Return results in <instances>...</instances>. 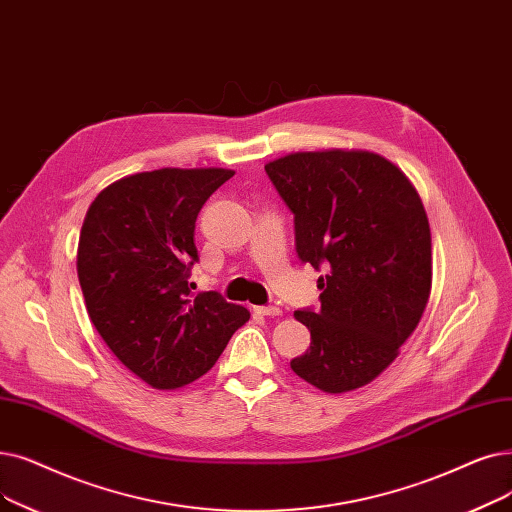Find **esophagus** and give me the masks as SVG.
<instances>
[{"mask_svg":"<svg viewBox=\"0 0 512 512\" xmlns=\"http://www.w3.org/2000/svg\"><path fill=\"white\" fill-rule=\"evenodd\" d=\"M255 314H259V316H280L282 309L276 307V305H261V307H255Z\"/></svg>","mask_w":512,"mask_h":512,"instance_id":"obj_1","label":"esophagus"}]
</instances>
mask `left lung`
<instances>
[{
	"mask_svg": "<svg viewBox=\"0 0 512 512\" xmlns=\"http://www.w3.org/2000/svg\"><path fill=\"white\" fill-rule=\"evenodd\" d=\"M265 173L295 215V247L318 278L320 309H297L309 349L291 362L326 393L372 383L418 326L431 295V230L416 188L368 150L293 152Z\"/></svg>",
	"mask_w": 512,
	"mask_h": 512,
	"instance_id": "left-lung-1",
	"label": "left lung"
}]
</instances>
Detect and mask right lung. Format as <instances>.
Here are the masks:
<instances>
[{"label": "right lung", "instance_id": "right-lung-1", "mask_svg": "<svg viewBox=\"0 0 512 512\" xmlns=\"http://www.w3.org/2000/svg\"><path fill=\"white\" fill-rule=\"evenodd\" d=\"M232 169H157L106 186L87 209L77 276L87 314L119 362L154 389L213 368L249 309L192 293L196 217Z\"/></svg>", "mask_w": 512, "mask_h": 512}]
</instances>
